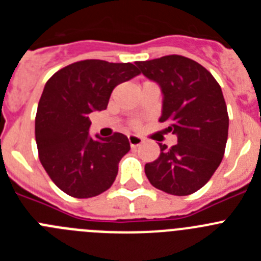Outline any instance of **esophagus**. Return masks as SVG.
<instances>
[{
  "label": "esophagus",
  "mask_w": 261,
  "mask_h": 261,
  "mask_svg": "<svg viewBox=\"0 0 261 261\" xmlns=\"http://www.w3.org/2000/svg\"><path fill=\"white\" fill-rule=\"evenodd\" d=\"M128 141L130 144V146L136 147L138 145H141L144 142V138L140 137V136H136V135H129L128 136Z\"/></svg>",
  "instance_id": "34e87169"
}]
</instances>
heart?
Wrapping results in <instances>:
<instances>
[{"mask_svg": "<svg viewBox=\"0 0 261 261\" xmlns=\"http://www.w3.org/2000/svg\"><path fill=\"white\" fill-rule=\"evenodd\" d=\"M130 125H132L133 128H137V126L140 125V123H138V121H132V123H130Z\"/></svg>", "mask_w": 261, "mask_h": 261, "instance_id": "b5f03b06", "label": "heart"}]
</instances>
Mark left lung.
<instances>
[{"mask_svg":"<svg viewBox=\"0 0 261 261\" xmlns=\"http://www.w3.org/2000/svg\"><path fill=\"white\" fill-rule=\"evenodd\" d=\"M136 65L163 93L161 123L176 135L171 147L145 165V174L158 190L175 196L195 193L208 183L225 154L229 115L216 78L199 62L179 55L137 61Z\"/></svg>","mask_w":261,"mask_h":261,"instance_id":"obj_1","label":"left lung"}]
</instances>
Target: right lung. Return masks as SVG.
<instances>
[{
  "label": "right lung",
  "instance_id": "right-lung-1",
  "mask_svg": "<svg viewBox=\"0 0 261 261\" xmlns=\"http://www.w3.org/2000/svg\"><path fill=\"white\" fill-rule=\"evenodd\" d=\"M141 71L130 62L84 60L56 71L45 84L35 117L39 159L62 192L89 199L107 191L116 179L128 137L91 138L89 115L107 108L117 85Z\"/></svg>",
  "mask_w": 261,
  "mask_h": 261
}]
</instances>
